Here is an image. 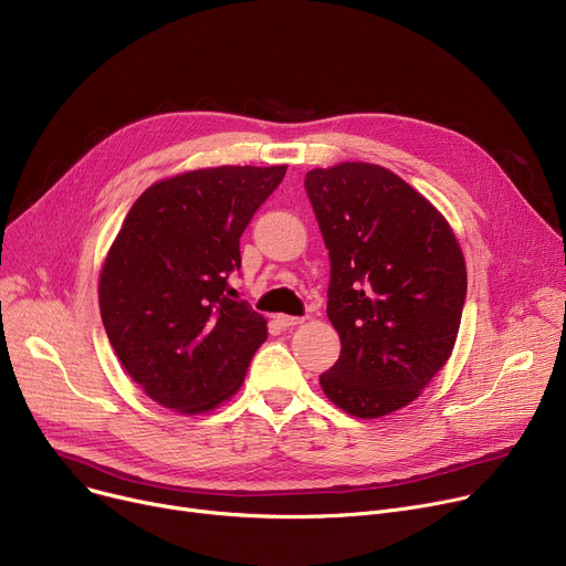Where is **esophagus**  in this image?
I'll use <instances>...</instances> for the list:
<instances>
[{
  "instance_id": "obj_1",
  "label": "esophagus",
  "mask_w": 566,
  "mask_h": 566,
  "mask_svg": "<svg viewBox=\"0 0 566 566\" xmlns=\"http://www.w3.org/2000/svg\"><path fill=\"white\" fill-rule=\"evenodd\" d=\"M275 323L280 325V327H295V325H300V323H303V318H300V316H286V314H277L275 316Z\"/></svg>"
}]
</instances>
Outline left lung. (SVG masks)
<instances>
[{"label":"left lung","instance_id":"1","mask_svg":"<svg viewBox=\"0 0 566 566\" xmlns=\"http://www.w3.org/2000/svg\"><path fill=\"white\" fill-rule=\"evenodd\" d=\"M329 252L327 318L342 355L325 396L359 419L391 413L453 353L467 266L443 216L391 170L338 164L305 177Z\"/></svg>","mask_w":566,"mask_h":566}]
</instances>
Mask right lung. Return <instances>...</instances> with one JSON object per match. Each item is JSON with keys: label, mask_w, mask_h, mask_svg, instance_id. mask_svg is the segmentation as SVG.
Masks as SVG:
<instances>
[{"label": "right lung", "mask_w": 566, "mask_h": 566, "mask_svg": "<svg viewBox=\"0 0 566 566\" xmlns=\"http://www.w3.org/2000/svg\"><path fill=\"white\" fill-rule=\"evenodd\" d=\"M286 166H220L157 181L134 202L99 275L108 342L159 405L200 413L243 382L266 318L237 293L241 234Z\"/></svg>", "instance_id": "obj_1"}]
</instances>
